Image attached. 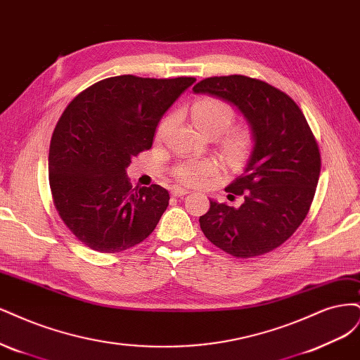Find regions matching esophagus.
I'll use <instances>...</instances> for the list:
<instances>
[{"label": "esophagus", "mask_w": 360, "mask_h": 360, "mask_svg": "<svg viewBox=\"0 0 360 360\" xmlns=\"http://www.w3.org/2000/svg\"><path fill=\"white\" fill-rule=\"evenodd\" d=\"M185 194H188V191L187 190H184V188H173L172 190V195L173 197H182V195H185Z\"/></svg>", "instance_id": "obj_1"}]
</instances>
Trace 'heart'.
<instances>
[{"label":"heart","mask_w":360,"mask_h":360,"mask_svg":"<svg viewBox=\"0 0 360 360\" xmlns=\"http://www.w3.org/2000/svg\"><path fill=\"white\" fill-rule=\"evenodd\" d=\"M191 115L195 125L205 134L219 137V150L229 161L240 163L250 155L252 148V134L243 127H231L236 118V112L229 101L210 96L200 97L193 103ZM170 121L172 118H166L160 124L158 137L166 134ZM172 173L179 184L195 187V185H202L210 178L217 176L219 173V166L215 161L210 160H187L179 163Z\"/></svg>","instance_id":"heart-1"}]
</instances>
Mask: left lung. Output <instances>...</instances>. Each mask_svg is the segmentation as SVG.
<instances>
[{
    "mask_svg": "<svg viewBox=\"0 0 360 360\" xmlns=\"http://www.w3.org/2000/svg\"><path fill=\"white\" fill-rule=\"evenodd\" d=\"M193 91L233 103L254 137L245 170L226 188L229 199L242 195V205L211 202L199 219L203 235L238 259L271 252L302 224L314 199L321 169L316 137L295 100L260 79L214 76Z\"/></svg>",
    "mask_w": 360,
    "mask_h": 360,
    "instance_id": "8db88e82",
    "label": "left lung"
}]
</instances>
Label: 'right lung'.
<instances>
[{
	"label": "right lung",
	"mask_w": 360,
	"mask_h": 360,
	"mask_svg": "<svg viewBox=\"0 0 360 360\" xmlns=\"http://www.w3.org/2000/svg\"><path fill=\"white\" fill-rule=\"evenodd\" d=\"M194 77L122 75L77 94L58 120L49 148L53 206L77 240L121 252L145 240L169 206L160 185L134 187L125 169L153 146L166 110Z\"/></svg>",
	"instance_id": "1"
}]
</instances>
